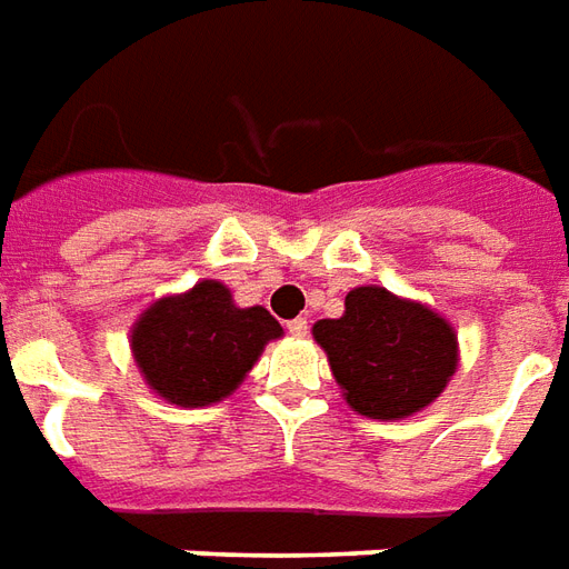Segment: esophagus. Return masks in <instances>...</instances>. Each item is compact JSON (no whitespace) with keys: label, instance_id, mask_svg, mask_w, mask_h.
I'll use <instances>...</instances> for the list:
<instances>
[{"label":"esophagus","instance_id":"obj_1","mask_svg":"<svg viewBox=\"0 0 569 569\" xmlns=\"http://www.w3.org/2000/svg\"><path fill=\"white\" fill-rule=\"evenodd\" d=\"M288 333L291 337H306L309 333V321L306 318H293V321H288Z\"/></svg>","mask_w":569,"mask_h":569}]
</instances>
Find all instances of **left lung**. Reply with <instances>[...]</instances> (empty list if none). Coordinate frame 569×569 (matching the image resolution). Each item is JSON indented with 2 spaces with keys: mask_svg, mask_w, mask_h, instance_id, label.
<instances>
[{
  "mask_svg": "<svg viewBox=\"0 0 569 569\" xmlns=\"http://www.w3.org/2000/svg\"><path fill=\"white\" fill-rule=\"evenodd\" d=\"M312 337L328 352L346 405L370 420H405L429 407L459 361L447 318L377 284L346 293V312L321 318Z\"/></svg>",
  "mask_w": 569,
  "mask_h": 569,
  "instance_id": "8db88e82",
  "label": "left lung"
}]
</instances>
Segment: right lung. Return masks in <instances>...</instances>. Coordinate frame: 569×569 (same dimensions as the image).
<instances>
[{
  "label": "right lung",
  "mask_w": 569,
  "mask_h": 569,
  "mask_svg": "<svg viewBox=\"0 0 569 569\" xmlns=\"http://www.w3.org/2000/svg\"><path fill=\"white\" fill-rule=\"evenodd\" d=\"M278 337L281 325L263 306L241 309L227 284L204 278L137 318L131 352L152 392L171 405L204 407L236 392L266 342Z\"/></svg>",
  "instance_id": "1"
}]
</instances>
